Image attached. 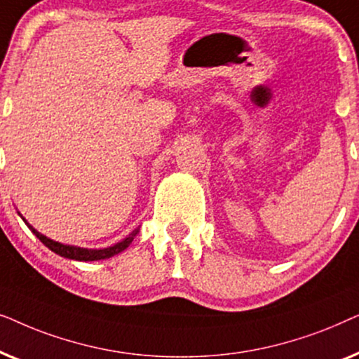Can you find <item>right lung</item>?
Here are the masks:
<instances>
[{
  "instance_id": "1",
  "label": "right lung",
  "mask_w": 359,
  "mask_h": 359,
  "mask_svg": "<svg viewBox=\"0 0 359 359\" xmlns=\"http://www.w3.org/2000/svg\"><path fill=\"white\" fill-rule=\"evenodd\" d=\"M29 229L32 230L34 235L41 240V242L46 245L48 250H52L53 253L60 255V257H65V258H70V259H78V262H95V259H106V258H111L114 257V255L121 253L122 250H126L129 245L132 243V240L137 235L139 230H134L129 237L122 240V242L116 243L114 247H109V248H104V250H88V248H78V247H70V245H63V243H58V242H53V240L43 237L42 233H39L37 230H34L31 225H29Z\"/></svg>"
}]
</instances>
